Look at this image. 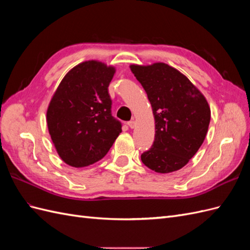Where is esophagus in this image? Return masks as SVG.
I'll list each match as a JSON object with an SVG mask.
<instances>
[{
	"mask_svg": "<svg viewBox=\"0 0 250 250\" xmlns=\"http://www.w3.org/2000/svg\"><path fill=\"white\" fill-rule=\"evenodd\" d=\"M135 125H137V122H135L134 120L129 121V122H128V126H129L130 128H134V127H135Z\"/></svg>",
	"mask_w": 250,
	"mask_h": 250,
	"instance_id": "esophagus-1",
	"label": "esophagus"
}]
</instances>
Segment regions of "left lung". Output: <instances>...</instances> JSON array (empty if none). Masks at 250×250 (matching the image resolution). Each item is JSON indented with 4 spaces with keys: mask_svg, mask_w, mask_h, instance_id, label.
Here are the masks:
<instances>
[{
    "mask_svg": "<svg viewBox=\"0 0 250 250\" xmlns=\"http://www.w3.org/2000/svg\"><path fill=\"white\" fill-rule=\"evenodd\" d=\"M130 70L146 90L155 121L153 145L141 160L157 173L177 171L206 139L210 121L206 97L184 74L167 63L131 64Z\"/></svg>",
    "mask_w": 250,
    "mask_h": 250,
    "instance_id": "obj_1",
    "label": "left lung"
}]
</instances>
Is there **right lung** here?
Returning <instances> with one entry per match:
<instances>
[{"mask_svg": "<svg viewBox=\"0 0 250 250\" xmlns=\"http://www.w3.org/2000/svg\"><path fill=\"white\" fill-rule=\"evenodd\" d=\"M116 67L83 62L66 73L47 109V125L59 157L82 168L103 158L122 132L111 116L109 83Z\"/></svg>", "mask_w": 250, "mask_h": 250, "instance_id": "right-lung-1", "label": "right lung"}]
</instances>
